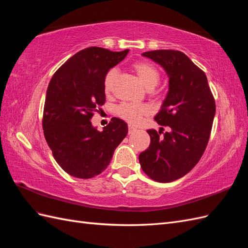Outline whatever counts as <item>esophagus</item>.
<instances>
[{
  "label": "esophagus",
  "instance_id": "34e87169",
  "mask_svg": "<svg viewBox=\"0 0 248 248\" xmlns=\"http://www.w3.org/2000/svg\"><path fill=\"white\" fill-rule=\"evenodd\" d=\"M136 131H137V128H134V127L131 126V125L128 126V133L129 134H132L133 132H136Z\"/></svg>",
  "mask_w": 248,
  "mask_h": 248
}]
</instances>
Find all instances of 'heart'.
<instances>
[{
    "label": "heart",
    "instance_id": "heart-1",
    "mask_svg": "<svg viewBox=\"0 0 248 248\" xmlns=\"http://www.w3.org/2000/svg\"><path fill=\"white\" fill-rule=\"evenodd\" d=\"M133 70L137 72L140 79L142 84L148 89H153L158 85L160 79V73L156 67L146 61L136 62L132 65ZM118 76L117 68H110L104 78V91L107 93H110L114 89L115 81ZM149 108L146 106H138V104H132L128 102H123L120 104L117 108V114L119 117L124 119L125 121L131 124H138L142 119L149 115Z\"/></svg>",
    "mask_w": 248,
    "mask_h": 248
}]
</instances>
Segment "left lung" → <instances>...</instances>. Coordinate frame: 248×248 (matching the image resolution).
<instances>
[{
    "instance_id": "obj_1",
    "label": "left lung",
    "mask_w": 248,
    "mask_h": 248,
    "mask_svg": "<svg viewBox=\"0 0 248 248\" xmlns=\"http://www.w3.org/2000/svg\"><path fill=\"white\" fill-rule=\"evenodd\" d=\"M142 56L163 67L170 86L154 118L168 127V131L148 129L151 142L139 159L149 178L169 183L189 172L204 154L211 134L215 100L205 72L182 51L158 49Z\"/></svg>"
}]
</instances>
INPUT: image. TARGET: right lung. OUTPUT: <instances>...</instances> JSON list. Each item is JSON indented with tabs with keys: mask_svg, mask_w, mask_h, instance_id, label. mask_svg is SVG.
I'll use <instances>...</instances> for the list:
<instances>
[{
	"mask_svg": "<svg viewBox=\"0 0 248 248\" xmlns=\"http://www.w3.org/2000/svg\"><path fill=\"white\" fill-rule=\"evenodd\" d=\"M92 46L77 52L52 76L44 102L42 128L52 156L67 174L90 179L108 168L128 132L123 120L111 118L102 131L91 119L106 103L107 72L128 54Z\"/></svg>",
	"mask_w": 248,
	"mask_h": 248,
	"instance_id": "1",
	"label": "right lung"
}]
</instances>
